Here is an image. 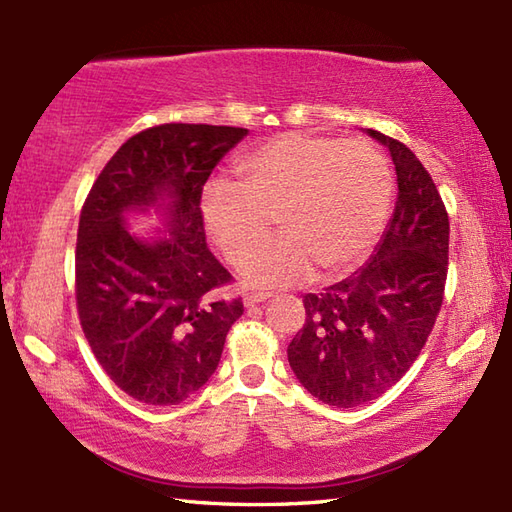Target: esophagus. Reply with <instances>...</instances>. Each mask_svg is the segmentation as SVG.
Returning <instances> with one entry per match:
<instances>
[{"label":"esophagus","instance_id":"1","mask_svg":"<svg viewBox=\"0 0 512 512\" xmlns=\"http://www.w3.org/2000/svg\"><path fill=\"white\" fill-rule=\"evenodd\" d=\"M268 297H270L268 292H244V295H242V299H244V306H246V308H250V306H257V303L266 301Z\"/></svg>","mask_w":512,"mask_h":512}]
</instances>
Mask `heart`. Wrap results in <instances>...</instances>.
Wrapping results in <instances>:
<instances>
[{"instance_id": "b5f03b06", "label": "heart", "mask_w": 512, "mask_h": 512, "mask_svg": "<svg viewBox=\"0 0 512 512\" xmlns=\"http://www.w3.org/2000/svg\"><path fill=\"white\" fill-rule=\"evenodd\" d=\"M239 187L206 184L200 217L228 264L239 266L265 241L272 215L285 235L242 268L248 286L301 284L354 273L387 224L394 173L365 140L279 134L237 162Z\"/></svg>"}]
</instances>
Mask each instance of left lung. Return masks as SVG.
<instances>
[{
  "label": "left lung",
  "instance_id": "left-lung-1",
  "mask_svg": "<svg viewBox=\"0 0 512 512\" xmlns=\"http://www.w3.org/2000/svg\"><path fill=\"white\" fill-rule=\"evenodd\" d=\"M367 134L394 160V215L361 270L303 297L306 323L288 345L299 383L343 409L376 400L407 374L436 323L449 270V213L436 182L405 143Z\"/></svg>",
  "mask_w": 512,
  "mask_h": 512
}]
</instances>
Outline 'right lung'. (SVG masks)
<instances>
[{"label": "right lung", "instance_id": "obj_1", "mask_svg": "<svg viewBox=\"0 0 512 512\" xmlns=\"http://www.w3.org/2000/svg\"><path fill=\"white\" fill-rule=\"evenodd\" d=\"M244 127L165 123L121 145L79 217L74 290L96 361L127 396L178 405L213 376L242 299H215L233 281L206 248L200 198ZM169 197L170 235L149 245L124 213Z\"/></svg>", "mask_w": 512, "mask_h": 512}]
</instances>
